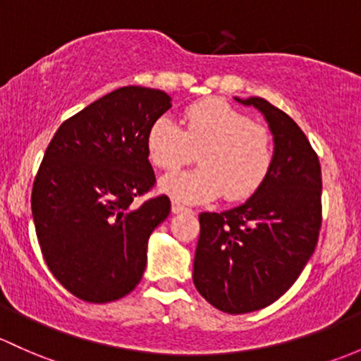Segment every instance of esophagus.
<instances>
[{
    "label": "esophagus",
    "mask_w": 361,
    "mask_h": 361,
    "mask_svg": "<svg viewBox=\"0 0 361 361\" xmlns=\"http://www.w3.org/2000/svg\"><path fill=\"white\" fill-rule=\"evenodd\" d=\"M171 211H173L174 214H180V212H188L190 209H188L187 206H183V204H181L180 200L174 199L173 202H171Z\"/></svg>",
    "instance_id": "obj_1"
}]
</instances>
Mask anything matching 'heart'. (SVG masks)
I'll list each match as a JSON object with an SVG mask.
<instances>
[{
	"mask_svg": "<svg viewBox=\"0 0 361 361\" xmlns=\"http://www.w3.org/2000/svg\"><path fill=\"white\" fill-rule=\"evenodd\" d=\"M152 166L176 171L199 154L200 168L169 174L162 192L185 202H204L223 193L238 202L252 197L270 176L275 162L273 135L263 124L223 98L193 102L183 112V128L162 116L145 138Z\"/></svg>",
	"mask_w": 361,
	"mask_h": 361,
	"instance_id": "1",
	"label": "heart"
}]
</instances>
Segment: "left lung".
Segmentation results:
<instances>
[{
	"label": "left lung",
	"instance_id": "left-lung-1",
	"mask_svg": "<svg viewBox=\"0 0 361 361\" xmlns=\"http://www.w3.org/2000/svg\"><path fill=\"white\" fill-rule=\"evenodd\" d=\"M237 102L267 117L275 142L268 180L242 206L199 216L193 283L230 314L267 308L290 289L322 226V169L301 128L264 98Z\"/></svg>",
	"mask_w": 361,
	"mask_h": 361
}]
</instances>
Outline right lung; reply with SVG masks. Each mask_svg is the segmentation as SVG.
<instances>
[{
    "instance_id": "right-lung-1",
    "label": "right lung",
    "mask_w": 361,
    "mask_h": 361,
    "mask_svg": "<svg viewBox=\"0 0 361 361\" xmlns=\"http://www.w3.org/2000/svg\"><path fill=\"white\" fill-rule=\"evenodd\" d=\"M171 107L161 90L124 86L60 124L30 195L44 261L86 302H111L138 286L147 242L168 218V195L136 206L155 185L147 131Z\"/></svg>"
}]
</instances>
